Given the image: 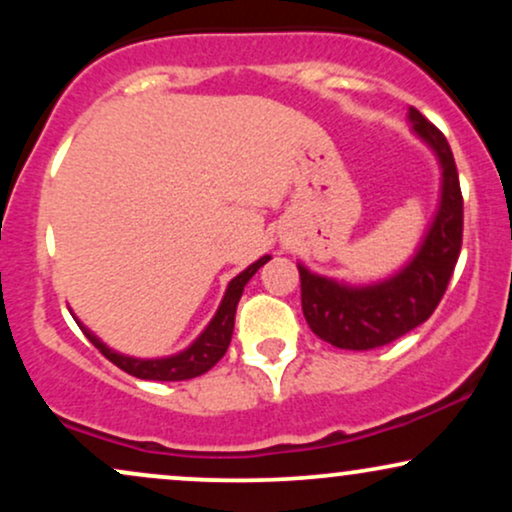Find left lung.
<instances>
[{
	"label": "left lung",
	"instance_id": "1",
	"mask_svg": "<svg viewBox=\"0 0 512 512\" xmlns=\"http://www.w3.org/2000/svg\"><path fill=\"white\" fill-rule=\"evenodd\" d=\"M409 120L414 132L433 146L443 168L440 209L419 255L397 276L366 289H349L298 267L305 320L317 337L339 349H378L426 322L448 291L460 257L464 202L450 144L416 108L409 110Z\"/></svg>",
	"mask_w": 512,
	"mask_h": 512
}]
</instances>
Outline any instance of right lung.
Returning a JSON list of instances; mask_svg holds the SVG:
<instances>
[{
    "label": "right lung",
    "mask_w": 512,
    "mask_h": 512,
    "mask_svg": "<svg viewBox=\"0 0 512 512\" xmlns=\"http://www.w3.org/2000/svg\"><path fill=\"white\" fill-rule=\"evenodd\" d=\"M267 260H269V255L262 257V260H257L255 264H250L245 272H240L236 279L228 284L226 296H223V301L219 305V310H216L214 320L209 322L207 330L199 334L197 342L192 344L190 349L182 351V354H178V356L156 358V361L129 358V356H122V354H115V351H110L108 346H105L101 339L93 337V334L88 332L86 327H81V330H84L88 342L96 346V349L101 351V354L108 358V361H113L117 368L125 370V373H129V375H134V378L161 380V383H170V380L197 378V375L207 373L209 368H214L216 363L221 361V356L226 354L228 344H231V337H233L236 308H238L240 296H243L245 284H248V281L252 279V274H255L257 269H260Z\"/></svg>",
    "instance_id": "add662e5"
}]
</instances>
